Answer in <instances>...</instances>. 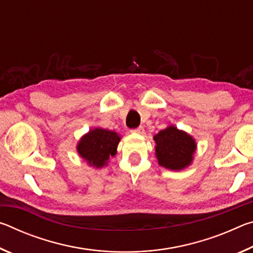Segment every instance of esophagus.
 <instances>
[{
  "mask_svg": "<svg viewBox=\"0 0 253 253\" xmlns=\"http://www.w3.org/2000/svg\"><path fill=\"white\" fill-rule=\"evenodd\" d=\"M131 132H136V134H143L144 127H142V126L137 127V128H135V129H131Z\"/></svg>",
  "mask_w": 253,
  "mask_h": 253,
  "instance_id": "34e87169",
  "label": "esophagus"
}]
</instances>
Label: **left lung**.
Here are the masks:
<instances>
[{"instance_id":"left-lung-1","label":"left lung","mask_w":253,"mask_h":253,"mask_svg":"<svg viewBox=\"0 0 253 253\" xmlns=\"http://www.w3.org/2000/svg\"><path fill=\"white\" fill-rule=\"evenodd\" d=\"M155 155L158 164L163 168L181 170L191 165L196 151V143L187 132L169 126L154 136Z\"/></svg>"}]
</instances>
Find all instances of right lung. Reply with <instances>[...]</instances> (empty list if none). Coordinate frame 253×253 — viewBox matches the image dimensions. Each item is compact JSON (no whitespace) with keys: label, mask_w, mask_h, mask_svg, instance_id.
<instances>
[{"label":"right lung","mask_w":253,"mask_h":253,"mask_svg":"<svg viewBox=\"0 0 253 253\" xmlns=\"http://www.w3.org/2000/svg\"><path fill=\"white\" fill-rule=\"evenodd\" d=\"M121 136L116 131L93 128L81 137L77 152L89 166L101 169L108 164L109 157L116 155Z\"/></svg>","instance_id":"obj_1"}]
</instances>
